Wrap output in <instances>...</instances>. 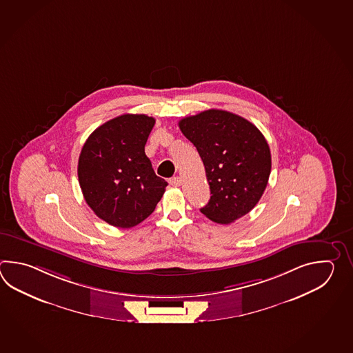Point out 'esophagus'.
<instances>
[{
    "label": "esophagus",
    "mask_w": 353,
    "mask_h": 353,
    "mask_svg": "<svg viewBox=\"0 0 353 353\" xmlns=\"http://www.w3.org/2000/svg\"><path fill=\"white\" fill-rule=\"evenodd\" d=\"M169 183L174 187H180L181 185V178L180 176H174L172 179H169Z\"/></svg>",
    "instance_id": "obj_1"
}]
</instances>
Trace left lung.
<instances>
[{"mask_svg":"<svg viewBox=\"0 0 353 353\" xmlns=\"http://www.w3.org/2000/svg\"><path fill=\"white\" fill-rule=\"evenodd\" d=\"M180 131L202 158L210 199L201 212L228 225L263 196L271 172L270 148L260 130L239 114L208 110L179 121Z\"/></svg>","mask_w":353,"mask_h":353,"instance_id":"left-lung-1","label":"left lung"}]
</instances>
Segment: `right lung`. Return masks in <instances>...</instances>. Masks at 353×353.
<instances>
[{"label": "right lung", "mask_w": 353, "mask_h": 353, "mask_svg": "<svg viewBox=\"0 0 353 353\" xmlns=\"http://www.w3.org/2000/svg\"><path fill=\"white\" fill-rule=\"evenodd\" d=\"M155 119L146 114H121L96 128L83 145L78 180L83 196L108 225L130 228L155 210L165 192L145 145Z\"/></svg>", "instance_id": "add662e5"}]
</instances>
